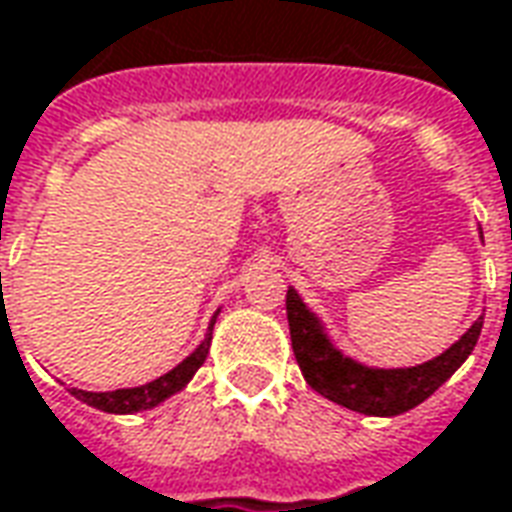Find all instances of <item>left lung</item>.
I'll return each instance as SVG.
<instances>
[{"label":"left lung","instance_id":"left-lung-1","mask_svg":"<svg viewBox=\"0 0 512 512\" xmlns=\"http://www.w3.org/2000/svg\"><path fill=\"white\" fill-rule=\"evenodd\" d=\"M285 311H288L291 347H294V356L308 387L339 406L375 417L403 415L434 395L460 370L462 361L471 356L476 339L482 333V316H479L474 325L462 333L460 342H454L446 353H440L426 364L403 367V370H373L342 356L330 344L319 319L305 308V302L294 288H288L285 294Z\"/></svg>","mask_w":512,"mask_h":512}]
</instances>
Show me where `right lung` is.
<instances>
[{
  "instance_id": "right-lung-1",
  "label": "right lung",
  "mask_w": 512,
  "mask_h": 512,
  "mask_svg": "<svg viewBox=\"0 0 512 512\" xmlns=\"http://www.w3.org/2000/svg\"><path fill=\"white\" fill-rule=\"evenodd\" d=\"M215 325V319H212ZM212 325L204 336V342L198 344L196 350L190 356L184 358L179 367H173L170 373H165L162 378H156L145 387L134 389H114V392H83V389L72 387V395L78 401L89 403L95 409H103V412H111V415H131V412H142V409H151L156 403H162L170 395H176L179 389H184V384L196 375V370L204 364V358L210 353V339H212Z\"/></svg>"
}]
</instances>
